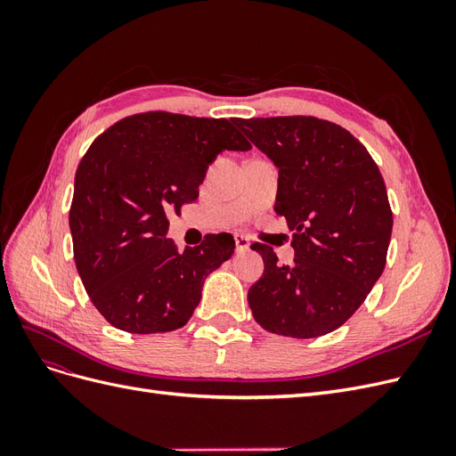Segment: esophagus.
Masks as SVG:
<instances>
[{
    "label": "esophagus",
    "mask_w": 456,
    "mask_h": 456,
    "mask_svg": "<svg viewBox=\"0 0 456 456\" xmlns=\"http://www.w3.org/2000/svg\"><path fill=\"white\" fill-rule=\"evenodd\" d=\"M233 240H236V251H247V249H249V245H251V241H249V238H247V236H241V233H236V238H233Z\"/></svg>",
    "instance_id": "34e87169"
}]
</instances>
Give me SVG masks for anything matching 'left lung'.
<instances>
[{
    "instance_id": "8db88e82",
    "label": "left lung",
    "mask_w": 456,
    "mask_h": 456,
    "mask_svg": "<svg viewBox=\"0 0 456 456\" xmlns=\"http://www.w3.org/2000/svg\"><path fill=\"white\" fill-rule=\"evenodd\" d=\"M233 123L280 169L275 213L293 230V265L255 243L265 273L247 298L275 335L314 338L348 322L386 265L392 209L367 148L337 123L312 116Z\"/></svg>"
}]
</instances>
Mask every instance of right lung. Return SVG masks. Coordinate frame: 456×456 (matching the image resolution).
<instances>
[{
	"mask_svg": "<svg viewBox=\"0 0 456 456\" xmlns=\"http://www.w3.org/2000/svg\"><path fill=\"white\" fill-rule=\"evenodd\" d=\"M249 148L224 118L171 112L123 118L96 136L76 171L70 232L79 278L110 325L150 335L188 323L236 241L207 233L178 251L167 215L198 200L220 151Z\"/></svg>",
	"mask_w": 456,
	"mask_h": 456,
	"instance_id": "1",
	"label": "right lung"
}]
</instances>
